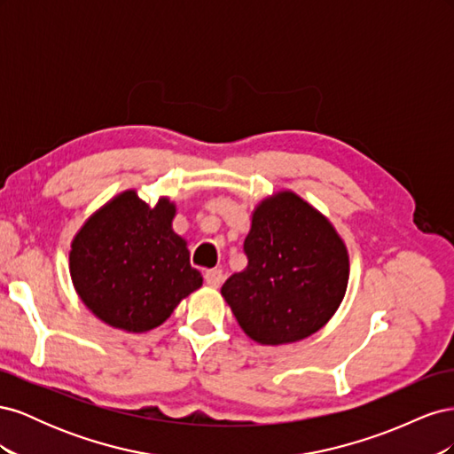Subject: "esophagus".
Masks as SVG:
<instances>
[{
    "label": "esophagus",
    "mask_w": 454,
    "mask_h": 454,
    "mask_svg": "<svg viewBox=\"0 0 454 454\" xmlns=\"http://www.w3.org/2000/svg\"><path fill=\"white\" fill-rule=\"evenodd\" d=\"M204 282L210 287H219L223 282V270L222 269H210L204 272Z\"/></svg>",
    "instance_id": "obj_1"
}]
</instances>
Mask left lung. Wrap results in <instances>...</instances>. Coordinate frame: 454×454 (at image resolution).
Returning <instances> with one entry per match:
<instances>
[{"label":"left lung","mask_w":454,"mask_h":454,"mask_svg":"<svg viewBox=\"0 0 454 454\" xmlns=\"http://www.w3.org/2000/svg\"><path fill=\"white\" fill-rule=\"evenodd\" d=\"M248 267L222 295L259 345H286L322 329L348 284V252L335 227L292 191L257 204L244 240Z\"/></svg>","instance_id":"8db88e82"}]
</instances>
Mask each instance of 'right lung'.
Returning a JSON list of instances; mask_svg holds the SVG:
<instances>
[{"label":"right lung","mask_w":454,"mask_h":454,"mask_svg":"<svg viewBox=\"0 0 454 454\" xmlns=\"http://www.w3.org/2000/svg\"><path fill=\"white\" fill-rule=\"evenodd\" d=\"M174 215L176 204L167 197L151 208L129 189L94 212L74 237V287L107 325L149 332L202 286L187 242L172 229Z\"/></svg>","instance_id":"add662e5"}]
</instances>
